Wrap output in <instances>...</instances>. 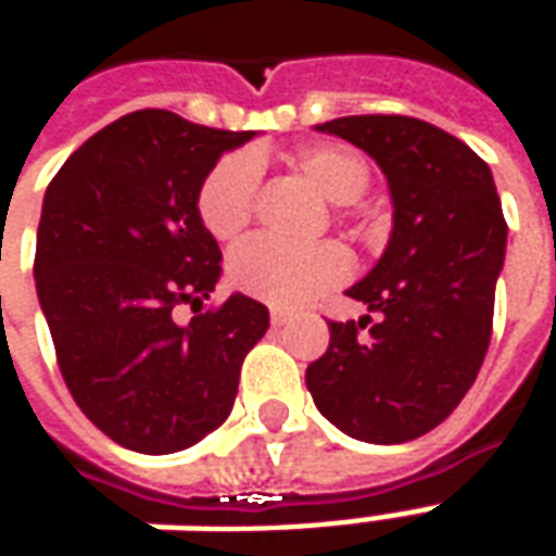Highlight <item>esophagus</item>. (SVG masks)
<instances>
[{
	"mask_svg": "<svg viewBox=\"0 0 556 556\" xmlns=\"http://www.w3.org/2000/svg\"><path fill=\"white\" fill-rule=\"evenodd\" d=\"M289 321H291V313H286V309H270V325L274 327L289 325Z\"/></svg>",
	"mask_w": 556,
	"mask_h": 556,
	"instance_id": "esophagus-1",
	"label": "esophagus"
}]
</instances>
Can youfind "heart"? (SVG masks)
Returning <instances> with one entry per match:
<instances>
[{"instance_id":"b5f03b06","label":"heart","mask_w":556,"mask_h":556,"mask_svg":"<svg viewBox=\"0 0 556 556\" xmlns=\"http://www.w3.org/2000/svg\"><path fill=\"white\" fill-rule=\"evenodd\" d=\"M298 172L333 205H351L369 190V163L349 146L321 142L303 148L294 157ZM258 157L238 151L223 157L199 187V217L217 241L238 238L253 217ZM349 255L337 243L289 247V243L253 238L241 243L229 258L231 286L255 301L279 309L303 306L321 291L333 289L349 277Z\"/></svg>"}]
</instances>
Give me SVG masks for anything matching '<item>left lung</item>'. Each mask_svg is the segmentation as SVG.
Segmentation results:
<instances>
[{
  "mask_svg": "<svg viewBox=\"0 0 556 556\" xmlns=\"http://www.w3.org/2000/svg\"><path fill=\"white\" fill-rule=\"evenodd\" d=\"M315 130L381 166L393 231L378 265L349 289L376 325L371 315L330 321L306 387L349 438L414 441L453 414L485 361L506 255L501 195L477 151L410 115H345Z\"/></svg>",
  "mask_w": 556,
  "mask_h": 556,
  "instance_id": "1",
  "label": "left lung"
}]
</instances>
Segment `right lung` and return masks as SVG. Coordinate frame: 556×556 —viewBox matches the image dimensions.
<instances>
[{"mask_svg": "<svg viewBox=\"0 0 556 556\" xmlns=\"http://www.w3.org/2000/svg\"><path fill=\"white\" fill-rule=\"evenodd\" d=\"M255 134L139 110L98 130L43 193L35 289L71 396L127 450L178 453L223 426L265 303H202L223 253L199 217V187ZM187 302V326L174 309Z\"/></svg>", "mask_w": 556, "mask_h": 556, "instance_id": "add662e5", "label": "right lung"}]
</instances>
